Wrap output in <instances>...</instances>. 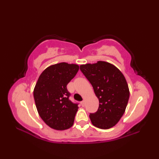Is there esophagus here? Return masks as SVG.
<instances>
[{
  "instance_id": "1",
  "label": "esophagus",
  "mask_w": 159,
  "mask_h": 159,
  "mask_svg": "<svg viewBox=\"0 0 159 159\" xmlns=\"http://www.w3.org/2000/svg\"><path fill=\"white\" fill-rule=\"evenodd\" d=\"M80 104H81V105H82L83 107H84V106H85V101H84V100H83V101H82V102H80Z\"/></svg>"
}]
</instances>
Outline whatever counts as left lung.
<instances>
[{
    "instance_id": "left-lung-1",
    "label": "left lung",
    "mask_w": 159,
    "mask_h": 159,
    "mask_svg": "<svg viewBox=\"0 0 159 159\" xmlns=\"http://www.w3.org/2000/svg\"><path fill=\"white\" fill-rule=\"evenodd\" d=\"M99 100L98 109L89 114L94 126L109 129L114 126L124 115L130 92L123 74L113 64L99 61L80 66Z\"/></svg>"
}]
</instances>
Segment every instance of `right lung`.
Wrapping results in <instances>:
<instances>
[{
	"label": "right lung",
	"instance_id": "1",
	"mask_svg": "<svg viewBox=\"0 0 159 159\" xmlns=\"http://www.w3.org/2000/svg\"><path fill=\"white\" fill-rule=\"evenodd\" d=\"M79 66L65 62L52 65L40 74L33 91L37 110L43 121L55 130L72 126L79 109L70 100L67 85L76 76Z\"/></svg>",
	"mask_w": 159,
	"mask_h": 159
}]
</instances>
